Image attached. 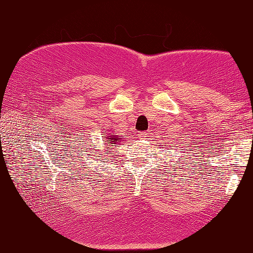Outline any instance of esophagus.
Wrapping results in <instances>:
<instances>
[{
    "mask_svg": "<svg viewBox=\"0 0 253 253\" xmlns=\"http://www.w3.org/2000/svg\"><path fill=\"white\" fill-rule=\"evenodd\" d=\"M146 131H142V133H139L138 134V138H141V139H144V138H145L146 137Z\"/></svg>",
    "mask_w": 253,
    "mask_h": 253,
    "instance_id": "obj_1",
    "label": "esophagus"
}]
</instances>
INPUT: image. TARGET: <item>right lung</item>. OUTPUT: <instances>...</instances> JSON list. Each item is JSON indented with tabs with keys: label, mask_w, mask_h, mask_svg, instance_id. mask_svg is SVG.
I'll use <instances>...</instances> for the list:
<instances>
[{
	"label": "right lung",
	"mask_w": 253,
	"mask_h": 253,
	"mask_svg": "<svg viewBox=\"0 0 253 253\" xmlns=\"http://www.w3.org/2000/svg\"><path fill=\"white\" fill-rule=\"evenodd\" d=\"M107 140H108V142L106 143V145L110 146L111 144H117L118 142H120V138H119V137H117V136H116V135H110L109 137L107 138ZM105 142H106V141H105ZM114 146H115V145H114ZM108 148H111V147H108ZM108 152H109V151L107 150L106 153H108Z\"/></svg>",
	"instance_id": "obj_1"
}]
</instances>
